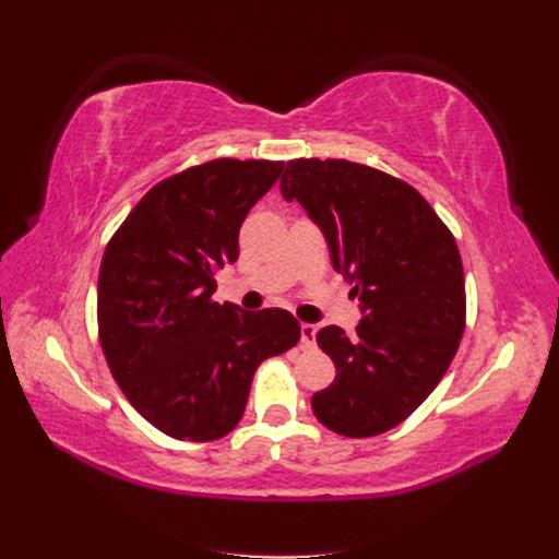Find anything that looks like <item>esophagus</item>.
Here are the masks:
<instances>
[{
    "label": "esophagus",
    "mask_w": 559,
    "mask_h": 559,
    "mask_svg": "<svg viewBox=\"0 0 559 559\" xmlns=\"http://www.w3.org/2000/svg\"><path fill=\"white\" fill-rule=\"evenodd\" d=\"M317 337V326L314 324H300V345L302 347H312Z\"/></svg>",
    "instance_id": "esophagus-1"
}]
</instances>
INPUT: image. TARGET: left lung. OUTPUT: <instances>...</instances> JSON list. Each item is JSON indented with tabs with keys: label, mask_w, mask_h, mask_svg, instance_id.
<instances>
[{
	"label": "left lung",
	"mask_w": 559,
	"mask_h": 559,
	"mask_svg": "<svg viewBox=\"0 0 559 559\" xmlns=\"http://www.w3.org/2000/svg\"><path fill=\"white\" fill-rule=\"evenodd\" d=\"M280 191L324 233L361 310L357 335L317 333L335 380L312 411L349 438L394 429L441 382L462 341L464 267L452 233L413 186L359 163L289 160Z\"/></svg>",
	"instance_id": "left-lung-1"
}]
</instances>
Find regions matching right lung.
<instances>
[{"label":"right lung","mask_w":559,"mask_h":559,"mask_svg":"<svg viewBox=\"0 0 559 559\" xmlns=\"http://www.w3.org/2000/svg\"><path fill=\"white\" fill-rule=\"evenodd\" d=\"M284 163L218 158L156 183L116 230L97 280L111 376L146 421L179 441L238 427L253 373L300 341L280 308L218 306L214 275L238 261L240 226Z\"/></svg>","instance_id":"1"}]
</instances>
